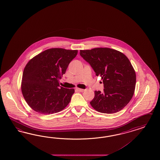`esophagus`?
I'll list each match as a JSON object with an SVG mask.
<instances>
[{
    "label": "esophagus",
    "mask_w": 160,
    "mask_h": 160,
    "mask_svg": "<svg viewBox=\"0 0 160 160\" xmlns=\"http://www.w3.org/2000/svg\"><path fill=\"white\" fill-rule=\"evenodd\" d=\"M76 90L79 92H83V91H85L84 89H82V88H77Z\"/></svg>",
    "instance_id": "1"
}]
</instances>
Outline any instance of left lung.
Listing matches in <instances>:
<instances>
[{
	"instance_id": "obj_1",
	"label": "left lung",
	"mask_w": 160,
	"mask_h": 160,
	"mask_svg": "<svg viewBox=\"0 0 160 160\" xmlns=\"http://www.w3.org/2000/svg\"><path fill=\"white\" fill-rule=\"evenodd\" d=\"M80 54L100 76L104 92L95 91L90 102L99 112L114 113L120 111L132 99L135 90L136 76L129 59L122 52L108 48L80 50Z\"/></svg>"
}]
</instances>
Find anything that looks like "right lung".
<instances>
[{
    "label": "right lung",
    "mask_w": 160,
    "mask_h": 160,
    "mask_svg": "<svg viewBox=\"0 0 160 160\" xmlns=\"http://www.w3.org/2000/svg\"><path fill=\"white\" fill-rule=\"evenodd\" d=\"M78 52L51 48L35 56L26 65L22 78V94L35 111L52 114L69 104L74 90L61 87L59 82Z\"/></svg>",
    "instance_id": "1"
}]
</instances>
